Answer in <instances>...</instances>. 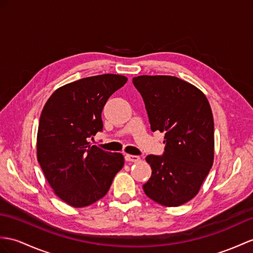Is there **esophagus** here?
<instances>
[{"label":"esophagus","mask_w":253,"mask_h":253,"mask_svg":"<svg viewBox=\"0 0 253 253\" xmlns=\"http://www.w3.org/2000/svg\"><path fill=\"white\" fill-rule=\"evenodd\" d=\"M125 159L127 162H138L140 160V158L138 156H133V155H126Z\"/></svg>","instance_id":"1"}]
</instances>
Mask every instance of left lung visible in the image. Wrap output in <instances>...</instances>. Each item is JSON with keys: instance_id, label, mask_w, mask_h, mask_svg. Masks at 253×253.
I'll list each match as a JSON object with an SVG mask.
<instances>
[{"instance_id": "8db88e82", "label": "left lung", "mask_w": 253, "mask_h": 253, "mask_svg": "<svg viewBox=\"0 0 253 253\" xmlns=\"http://www.w3.org/2000/svg\"><path fill=\"white\" fill-rule=\"evenodd\" d=\"M152 132L164 133L162 156L149 155L152 173L143 189L158 204L176 207L192 200L213 163V118L207 97L175 76L133 78Z\"/></svg>"}]
</instances>
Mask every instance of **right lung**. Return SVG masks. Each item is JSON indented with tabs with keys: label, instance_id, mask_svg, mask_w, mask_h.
Here are the masks:
<instances>
[{
	"label": "right lung",
	"instance_id": "right-lung-1",
	"mask_svg": "<svg viewBox=\"0 0 253 253\" xmlns=\"http://www.w3.org/2000/svg\"><path fill=\"white\" fill-rule=\"evenodd\" d=\"M127 78L104 74L55 90L41 115L38 161L54 193L73 207H85L108 192L125 159L91 145L103 131L102 110Z\"/></svg>",
	"mask_w": 253,
	"mask_h": 253
}]
</instances>
